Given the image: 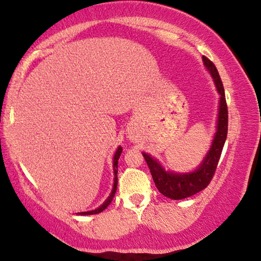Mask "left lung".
<instances>
[{
  "label": "left lung",
  "instance_id": "1",
  "mask_svg": "<svg viewBox=\"0 0 261 261\" xmlns=\"http://www.w3.org/2000/svg\"><path fill=\"white\" fill-rule=\"evenodd\" d=\"M202 59H203V64L212 75L215 87L221 96L216 134L214 136L213 144L204 159L202 160L200 166L195 171L189 173H175L166 171L158 160L143 152V156L145 158L147 166L150 168L156 188L164 196L172 198V200H182V198L192 196L203 190L210 184L217 168L218 160L221 158V153L227 135V107L224 87H223L220 74L215 65L206 57H202Z\"/></svg>",
  "mask_w": 261,
  "mask_h": 261
}]
</instances>
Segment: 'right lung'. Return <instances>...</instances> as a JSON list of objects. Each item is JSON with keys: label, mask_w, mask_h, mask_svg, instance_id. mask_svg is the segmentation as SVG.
Returning a JSON list of instances; mask_svg holds the SVG:
<instances>
[{"label": "right lung", "mask_w": 261, "mask_h": 261, "mask_svg": "<svg viewBox=\"0 0 261 261\" xmlns=\"http://www.w3.org/2000/svg\"><path fill=\"white\" fill-rule=\"evenodd\" d=\"M122 151H123V148H122L121 146H118L117 150H116V152H115V155H114V164H113V166H114V175H115V177H114V186H113V190H111V193H110V195L108 196V198H107V200H106L105 202H103V204H101L100 206H98V208H96L95 210H90V212L79 213V215H94V214H100L101 212H103V210H105V209L107 208V206H108V205L111 203V201H113V198H114V196H115L116 189H117V171H118L117 166H118V158H119V155H121Z\"/></svg>", "instance_id": "obj_1"}]
</instances>
